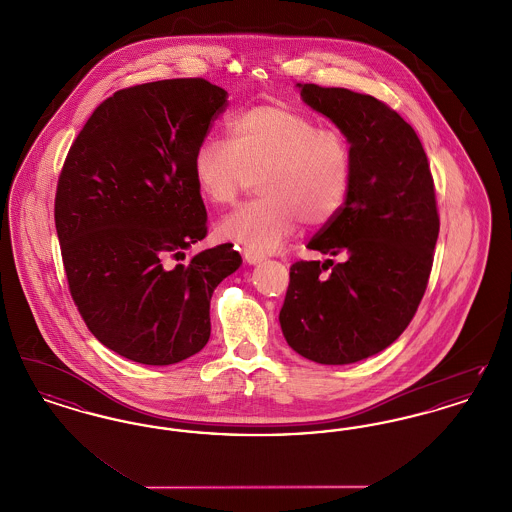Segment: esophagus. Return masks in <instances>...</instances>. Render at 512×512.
<instances>
[{"label":"esophagus","mask_w":512,"mask_h":512,"mask_svg":"<svg viewBox=\"0 0 512 512\" xmlns=\"http://www.w3.org/2000/svg\"><path fill=\"white\" fill-rule=\"evenodd\" d=\"M244 257L245 261H247L249 265H259V263H263V261H265V255L255 253V251H249V249H245Z\"/></svg>","instance_id":"1"}]
</instances>
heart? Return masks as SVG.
Here are the masks:
<instances>
[{
    "mask_svg": "<svg viewBox=\"0 0 512 512\" xmlns=\"http://www.w3.org/2000/svg\"><path fill=\"white\" fill-rule=\"evenodd\" d=\"M228 142L203 140L192 171L199 194L230 205L257 176L261 197L220 222L219 232L255 253L284 244L299 222L324 226L340 213L351 182V144L340 128L318 126L288 103H263L234 113Z\"/></svg>",
    "mask_w": 512,
    "mask_h": 512,
    "instance_id": "1",
    "label": "heart"
}]
</instances>
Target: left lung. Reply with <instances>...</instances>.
<instances>
[{"instance_id": "left-lung-1", "label": "left lung", "mask_w": 512, "mask_h": 512, "mask_svg": "<svg viewBox=\"0 0 512 512\" xmlns=\"http://www.w3.org/2000/svg\"><path fill=\"white\" fill-rule=\"evenodd\" d=\"M297 86L347 136L353 167L340 213L307 245L340 261L293 263L280 326L301 357L349 365L386 349L413 320L438 242L436 188L413 126L388 103Z\"/></svg>"}]
</instances>
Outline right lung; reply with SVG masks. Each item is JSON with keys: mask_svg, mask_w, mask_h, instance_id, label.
I'll list each match as a JSON object with an SVG mask.
<instances>
[{"mask_svg": "<svg viewBox=\"0 0 512 512\" xmlns=\"http://www.w3.org/2000/svg\"><path fill=\"white\" fill-rule=\"evenodd\" d=\"M226 107L203 78L122 88L101 101L67 153L55 230L74 305L105 347L174 365L211 336V295L242 265L232 244L184 261L207 236L197 146Z\"/></svg>", "mask_w": 512, "mask_h": 512, "instance_id": "1", "label": "right lung"}]
</instances>
